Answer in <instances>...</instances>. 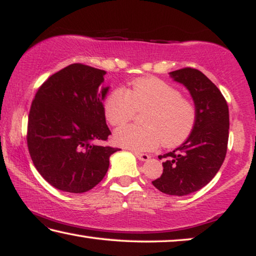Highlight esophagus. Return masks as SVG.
Instances as JSON below:
<instances>
[{
	"instance_id": "34e87169",
	"label": "esophagus",
	"mask_w": 256,
	"mask_h": 256,
	"mask_svg": "<svg viewBox=\"0 0 256 256\" xmlns=\"http://www.w3.org/2000/svg\"><path fill=\"white\" fill-rule=\"evenodd\" d=\"M135 156L138 158L140 161H146L150 159V156L146 154V153H140V152H135Z\"/></svg>"
}]
</instances>
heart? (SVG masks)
Returning <instances> with one entry per match:
<instances>
[{
    "instance_id": "heart-1",
    "label": "heart",
    "mask_w": 256,
    "mask_h": 256,
    "mask_svg": "<svg viewBox=\"0 0 256 256\" xmlns=\"http://www.w3.org/2000/svg\"><path fill=\"white\" fill-rule=\"evenodd\" d=\"M143 126H126L114 132V140L134 151H151L161 143L178 146L191 135L196 108L180 90L156 78L136 80L129 89L116 88L104 103V116L113 127L124 126L144 112Z\"/></svg>"
}]
</instances>
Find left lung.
<instances>
[{
	"instance_id": "obj_1",
	"label": "left lung",
	"mask_w": 256,
	"mask_h": 256,
	"mask_svg": "<svg viewBox=\"0 0 256 256\" xmlns=\"http://www.w3.org/2000/svg\"><path fill=\"white\" fill-rule=\"evenodd\" d=\"M190 92L196 122L184 143L159 159L164 172L152 184L172 196H186L213 180L226 159L229 140V108L220 89L200 70L184 68L169 73Z\"/></svg>"
}]
</instances>
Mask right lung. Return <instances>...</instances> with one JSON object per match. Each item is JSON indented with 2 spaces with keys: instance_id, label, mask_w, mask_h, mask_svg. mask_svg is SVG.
I'll return each instance as SVG.
<instances>
[{
  "instance_id": "right-lung-1",
  "label": "right lung",
  "mask_w": 256,
  "mask_h": 256,
  "mask_svg": "<svg viewBox=\"0 0 256 256\" xmlns=\"http://www.w3.org/2000/svg\"><path fill=\"white\" fill-rule=\"evenodd\" d=\"M105 70L76 62L52 74L38 89L27 124V146L35 168L58 190L82 194L106 174L119 148L97 145L111 132L98 92Z\"/></svg>"
}]
</instances>
